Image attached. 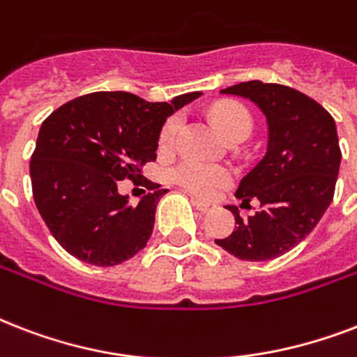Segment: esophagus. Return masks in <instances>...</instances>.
<instances>
[{"label":"esophagus","instance_id":"esophagus-1","mask_svg":"<svg viewBox=\"0 0 357 357\" xmlns=\"http://www.w3.org/2000/svg\"><path fill=\"white\" fill-rule=\"evenodd\" d=\"M192 204H195L196 209H198V211H202V213H209V211H213V206H211V204H207V202L192 200Z\"/></svg>","mask_w":357,"mask_h":357}]
</instances>
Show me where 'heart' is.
Wrapping results in <instances>:
<instances>
[{"label":"heart","instance_id":"obj_1","mask_svg":"<svg viewBox=\"0 0 357 357\" xmlns=\"http://www.w3.org/2000/svg\"><path fill=\"white\" fill-rule=\"evenodd\" d=\"M213 119L217 122L218 129L228 139L234 137H248L254 128V119L243 103L222 102L213 107ZM179 131V116H170L162 123L159 131V150H170L176 142V135ZM172 179L179 187L189 190L196 196H213L220 187L229 181V172L220 167H211L206 162L181 161L178 167L172 168Z\"/></svg>","mask_w":357,"mask_h":357}]
</instances>
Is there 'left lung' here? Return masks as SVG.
Masks as SVG:
<instances>
[{
    "instance_id": "8db88e82",
    "label": "left lung",
    "mask_w": 357,
    "mask_h": 357,
    "mask_svg": "<svg viewBox=\"0 0 357 357\" xmlns=\"http://www.w3.org/2000/svg\"><path fill=\"white\" fill-rule=\"evenodd\" d=\"M222 94L248 98L265 113V157L237 187L243 206L259 209L246 220L237 207L234 234L215 243L243 261H268L287 254L313 231L332 204L341 148L332 114L291 86L246 81Z\"/></svg>"
}]
</instances>
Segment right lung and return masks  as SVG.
Here are the masks:
<instances>
[{
	"label": "right lung",
	"instance_id": "right-lung-1",
	"mask_svg": "<svg viewBox=\"0 0 357 357\" xmlns=\"http://www.w3.org/2000/svg\"><path fill=\"white\" fill-rule=\"evenodd\" d=\"M200 96L150 103L129 92H92L55 109L40 126L29 174L36 209L61 246L96 266L120 265L150 241L168 189L140 176L157 159L165 120ZM131 178L149 195L137 206L118 195Z\"/></svg>",
	"mask_w": 357,
	"mask_h": 357
}]
</instances>
